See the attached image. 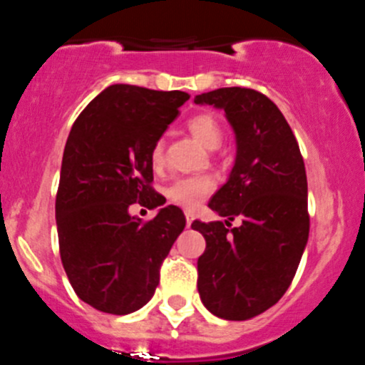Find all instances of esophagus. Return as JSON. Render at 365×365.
<instances>
[{
  "instance_id": "obj_1",
  "label": "esophagus",
  "mask_w": 365,
  "mask_h": 365,
  "mask_svg": "<svg viewBox=\"0 0 365 365\" xmlns=\"http://www.w3.org/2000/svg\"><path fill=\"white\" fill-rule=\"evenodd\" d=\"M193 222V214L190 210H186V227H192Z\"/></svg>"
}]
</instances>
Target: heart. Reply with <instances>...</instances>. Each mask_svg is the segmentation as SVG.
<instances>
[{"label":"heart","instance_id":"obj_1","mask_svg":"<svg viewBox=\"0 0 365 365\" xmlns=\"http://www.w3.org/2000/svg\"><path fill=\"white\" fill-rule=\"evenodd\" d=\"M192 137L197 140L201 146L208 150H215L221 146L222 140V128L217 118L210 113H199L192 117L186 124ZM164 160V146L163 143H157L151 150V164L159 168ZM214 190V182L208 177H185V179L173 180L172 185L168 186L166 195L168 199L182 208H195L208 193Z\"/></svg>","mask_w":365,"mask_h":365}]
</instances>
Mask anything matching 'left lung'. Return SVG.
I'll return each mask as SVG.
<instances>
[{
  "mask_svg": "<svg viewBox=\"0 0 365 365\" xmlns=\"http://www.w3.org/2000/svg\"><path fill=\"white\" fill-rule=\"evenodd\" d=\"M222 109L235 133L230 177L208 206L227 221H193L201 302L222 320H248L285 294L309 240L307 175L285 117L263 93L221 87L193 98ZM235 217L240 227L228 229Z\"/></svg>",
  "mask_w": 365,
  "mask_h": 365,
  "instance_id": "8db88e82",
  "label": "left lung"
}]
</instances>
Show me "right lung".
I'll use <instances>...</instances> for the list:
<instances>
[{
	"label": "right lung",
	"instance_id": "obj_1",
	"mask_svg": "<svg viewBox=\"0 0 365 365\" xmlns=\"http://www.w3.org/2000/svg\"><path fill=\"white\" fill-rule=\"evenodd\" d=\"M188 98L115 83L71 128L56 193L58 243L74 292L96 311L130 314L146 305L185 230L182 210L164 206L151 186V150ZM135 202L159 205L160 214L144 223L129 214Z\"/></svg>",
	"mask_w": 365,
	"mask_h": 365
}]
</instances>
